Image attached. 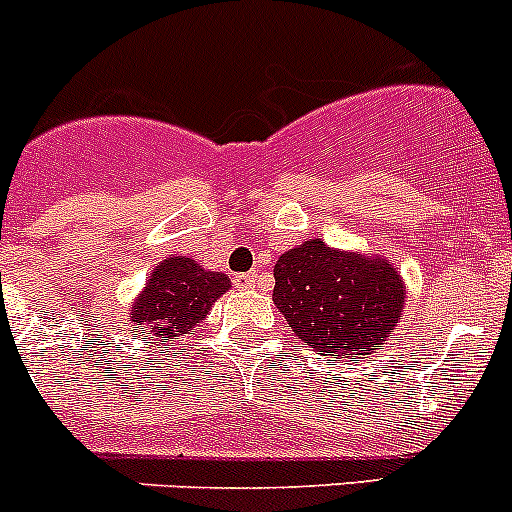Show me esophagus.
I'll return each instance as SVG.
<instances>
[{
	"mask_svg": "<svg viewBox=\"0 0 512 512\" xmlns=\"http://www.w3.org/2000/svg\"><path fill=\"white\" fill-rule=\"evenodd\" d=\"M235 282H237V287H245V289L255 287V282H257V272H247V275H237V277H235Z\"/></svg>",
	"mask_w": 512,
	"mask_h": 512,
	"instance_id": "esophagus-1",
	"label": "esophagus"
}]
</instances>
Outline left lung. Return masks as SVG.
Instances as JSON below:
<instances>
[{
    "instance_id": "obj_1",
    "label": "left lung",
    "mask_w": 512,
    "mask_h": 512,
    "mask_svg": "<svg viewBox=\"0 0 512 512\" xmlns=\"http://www.w3.org/2000/svg\"><path fill=\"white\" fill-rule=\"evenodd\" d=\"M272 302L314 352L359 359L391 337L406 285L384 255L337 250L314 237L277 260Z\"/></svg>"
}]
</instances>
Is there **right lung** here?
Listing matches in <instances>:
<instances>
[{"label": "right lung", "instance_id": "obj_1", "mask_svg": "<svg viewBox=\"0 0 512 512\" xmlns=\"http://www.w3.org/2000/svg\"><path fill=\"white\" fill-rule=\"evenodd\" d=\"M230 289V277L205 270L193 257L170 255L158 262L146 287L131 302L128 322L138 324L153 344L170 347V339L190 334L213 304Z\"/></svg>", "mask_w": 512, "mask_h": 512}]
</instances>
